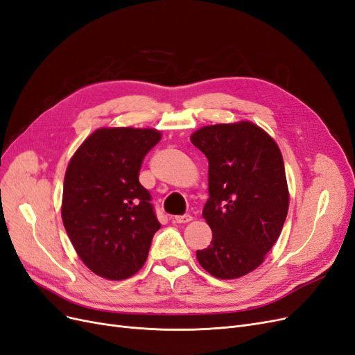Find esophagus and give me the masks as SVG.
Segmentation results:
<instances>
[{
	"instance_id": "obj_1",
	"label": "esophagus",
	"mask_w": 355,
	"mask_h": 355,
	"mask_svg": "<svg viewBox=\"0 0 355 355\" xmlns=\"http://www.w3.org/2000/svg\"><path fill=\"white\" fill-rule=\"evenodd\" d=\"M192 220V216L191 214H184V216H175L173 218V222L175 223H188Z\"/></svg>"
}]
</instances>
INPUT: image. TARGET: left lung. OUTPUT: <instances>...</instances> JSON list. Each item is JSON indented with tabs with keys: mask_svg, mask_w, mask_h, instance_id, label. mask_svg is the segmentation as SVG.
<instances>
[{
	"mask_svg": "<svg viewBox=\"0 0 355 355\" xmlns=\"http://www.w3.org/2000/svg\"><path fill=\"white\" fill-rule=\"evenodd\" d=\"M189 139L209 159L202 218L213 239L197 261L220 280L240 278L262 265L283 230L290 194L282 151L250 121L204 125Z\"/></svg>",
	"mask_w": 355,
	"mask_h": 355,
	"instance_id": "1",
	"label": "left lung"
}]
</instances>
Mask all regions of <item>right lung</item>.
<instances>
[{
    "label": "right lung",
    "instance_id": "1",
    "mask_svg": "<svg viewBox=\"0 0 355 355\" xmlns=\"http://www.w3.org/2000/svg\"><path fill=\"white\" fill-rule=\"evenodd\" d=\"M157 128L101 127L71 157L62 196V220L75 252L106 280L135 275L149 253L159 222L139 182Z\"/></svg>",
    "mask_w": 355,
    "mask_h": 355
}]
</instances>
